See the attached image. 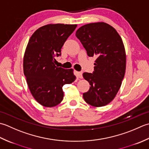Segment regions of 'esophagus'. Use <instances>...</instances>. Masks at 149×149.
<instances>
[{"instance_id":"obj_1","label":"esophagus","mask_w":149,"mask_h":149,"mask_svg":"<svg viewBox=\"0 0 149 149\" xmlns=\"http://www.w3.org/2000/svg\"><path fill=\"white\" fill-rule=\"evenodd\" d=\"M78 77L79 78H82V72H78Z\"/></svg>"}]
</instances>
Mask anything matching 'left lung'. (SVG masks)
<instances>
[{
    "instance_id": "1",
    "label": "left lung",
    "mask_w": 149,
    "mask_h": 149,
    "mask_svg": "<svg viewBox=\"0 0 149 149\" xmlns=\"http://www.w3.org/2000/svg\"><path fill=\"white\" fill-rule=\"evenodd\" d=\"M76 36L87 55L97 57L93 73L83 74L91 86L83 94L84 99L94 107H103L116 96L125 76L126 54L122 39L113 27L105 22L82 26Z\"/></svg>"
}]
</instances>
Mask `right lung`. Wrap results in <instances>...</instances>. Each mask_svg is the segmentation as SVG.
Segmentation results:
<instances>
[{"label": "right lung", "instance_id": "right-lung-1", "mask_svg": "<svg viewBox=\"0 0 149 149\" xmlns=\"http://www.w3.org/2000/svg\"><path fill=\"white\" fill-rule=\"evenodd\" d=\"M77 24H47L34 32L24 56V73L31 95L40 105L52 107L62 101L63 85L71 84L73 69L57 68L55 57Z\"/></svg>", "mask_w": 149, "mask_h": 149}]
</instances>
